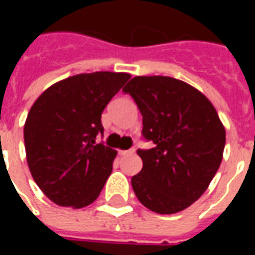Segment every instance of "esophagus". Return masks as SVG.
Returning a JSON list of instances; mask_svg holds the SVG:
<instances>
[{"label": "esophagus", "mask_w": 255, "mask_h": 255, "mask_svg": "<svg viewBox=\"0 0 255 255\" xmlns=\"http://www.w3.org/2000/svg\"><path fill=\"white\" fill-rule=\"evenodd\" d=\"M133 151H135V150H133V149L120 150V151H119V154H120V155H128V154H132Z\"/></svg>", "instance_id": "1"}]
</instances>
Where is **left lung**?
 Here are the masks:
<instances>
[{
    "label": "left lung",
    "mask_w": 255,
    "mask_h": 255,
    "mask_svg": "<svg viewBox=\"0 0 255 255\" xmlns=\"http://www.w3.org/2000/svg\"><path fill=\"white\" fill-rule=\"evenodd\" d=\"M142 115L138 149L143 168L131 179L140 203L160 214L177 213L206 191L219 171L225 129L210 101L190 84L169 76H135L123 89Z\"/></svg>",
    "instance_id": "obj_1"
}]
</instances>
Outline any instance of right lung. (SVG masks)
Instances as JSON below:
<instances>
[{"label": "right lung", "instance_id": "add662e5", "mask_svg": "<svg viewBox=\"0 0 255 255\" xmlns=\"http://www.w3.org/2000/svg\"><path fill=\"white\" fill-rule=\"evenodd\" d=\"M131 75L80 73L43 91L24 126L27 162L34 180L50 201L84 208L100 195L112 172L116 150L104 135L101 115Z\"/></svg>", "mask_w": 255, "mask_h": 255}]
</instances>
